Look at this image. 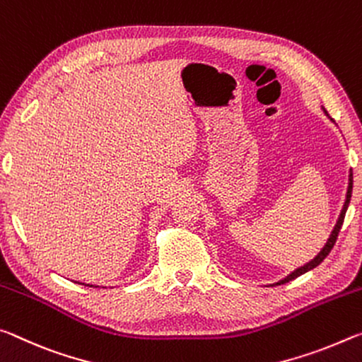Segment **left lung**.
Segmentation results:
<instances>
[{
	"instance_id": "8db88e82",
	"label": "left lung",
	"mask_w": 362,
	"mask_h": 362,
	"mask_svg": "<svg viewBox=\"0 0 362 362\" xmlns=\"http://www.w3.org/2000/svg\"><path fill=\"white\" fill-rule=\"evenodd\" d=\"M324 112H325V110H324ZM325 115L329 117L327 112H325ZM330 120H332V118H330ZM351 191H353V171H349V182H348V191H346V200H345V205H343L341 213H340V216H339V221H337V224H335L334 230H332V234H330V237H329L327 244L324 245V248H322L321 252L317 253V257H316L315 259H311L310 263H306L305 266H301V268L295 269V271L292 272V274H288V276L286 277V279H282V281H279V282H276L274 286H281V284H286V282L292 281V279H297L298 276L305 274V272L311 271L313 268H316V266H319V264H321V263L324 262V258L327 257V255L330 253L332 248H334L335 242H337V237H339V233H340V229H341L343 220H345V213H346V209H348V205H349V200H351Z\"/></svg>"
}]
</instances>
